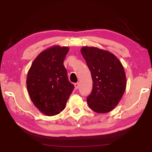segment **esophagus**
<instances>
[{
    "instance_id": "1",
    "label": "esophagus",
    "mask_w": 152,
    "mask_h": 152,
    "mask_svg": "<svg viewBox=\"0 0 152 152\" xmlns=\"http://www.w3.org/2000/svg\"><path fill=\"white\" fill-rule=\"evenodd\" d=\"M74 86H75V89H78L79 87V83H76L74 84Z\"/></svg>"
}]
</instances>
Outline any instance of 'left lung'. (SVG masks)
<instances>
[{
  "instance_id": "obj_1",
  "label": "left lung",
  "mask_w": 152,
  "mask_h": 152,
  "mask_svg": "<svg viewBox=\"0 0 152 152\" xmlns=\"http://www.w3.org/2000/svg\"><path fill=\"white\" fill-rule=\"evenodd\" d=\"M80 52L91 71L93 87L87 104L98 113L115 108L125 91L126 79L121 62L110 52L94 46H83Z\"/></svg>"
}]
</instances>
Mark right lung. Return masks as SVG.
<instances>
[{
	"label": "right lung",
	"mask_w": 152,
	"mask_h": 152,
	"mask_svg": "<svg viewBox=\"0 0 152 152\" xmlns=\"http://www.w3.org/2000/svg\"><path fill=\"white\" fill-rule=\"evenodd\" d=\"M69 50L59 45L45 49L34 60L27 73L26 85L31 100L45 115L62 111L74 88L64 66Z\"/></svg>",
	"instance_id": "obj_1"
}]
</instances>
